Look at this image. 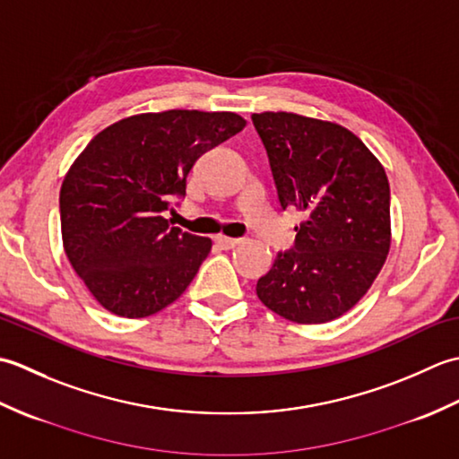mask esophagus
Listing matches in <instances>:
<instances>
[{"instance_id": "esophagus-1", "label": "esophagus", "mask_w": 459, "mask_h": 459, "mask_svg": "<svg viewBox=\"0 0 459 459\" xmlns=\"http://www.w3.org/2000/svg\"><path fill=\"white\" fill-rule=\"evenodd\" d=\"M214 240H217V245L221 248H235L237 245H240V242H242L240 238H230V237H224V235H219Z\"/></svg>"}]
</instances>
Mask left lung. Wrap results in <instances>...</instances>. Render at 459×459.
<instances>
[{
	"instance_id": "obj_1",
	"label": "left lung",
	"mask_w": 459,
	"mask_h": 459,
	"mask_svg": "<svg viewBox=\"0 0 459 459\" xmlns=\"http://www.w3.org/2000/svg\"><path fill=\"white\" fill-rule=\"evenodd\" d=\"M281 209L306 214L296 248L256 284L262 304L294 324H327L373 286L391 250V187L375 153L335 122L252 114Z\"/></svg>"
}]
</instances>
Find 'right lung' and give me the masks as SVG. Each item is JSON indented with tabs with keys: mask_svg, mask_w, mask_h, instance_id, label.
Returning a JSON list of instances; mask_svg holds the SVG:
<instances>
[{
	"mask_svg": "<svg viewBox=\"0 0 459 459\" xmlns=\"http://www.w3.org/2000/svg\"><path fill=\"white\" fill-rule=\"evenodd\" d=\"M247 126L235 112L165 110L114 122L81 152L61 185L63 248L92 298L140 319L178 299L212 242L161 217L185 195L199 155Z\"/></svg>",
	"mask_w": 459,
	"mask_h": 459,
	"instance_id": "1",
	"label": "right lung"
}]
</instances>
